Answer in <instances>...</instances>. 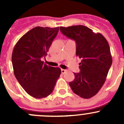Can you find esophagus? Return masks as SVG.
<instances>
[{
	"label": "esophagus",
	"mask_w": 124,
	"mask_h": 124,
	"mask_svg": "<svg viewBox=\"0 0 124 124\" xmlns=\"http://www.w3.org/2000/svg\"><path fill=\"white\" fill-rule=\"evenodd\" d=\"M66 72H67V70H64V69H61V72H62V74L65 73Z\"/></svg>",
	"instance_id": "esophagus-1"
}]
</instances>
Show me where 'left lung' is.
<instances>
[{
	"label": "left lung",
	"mask_w": 124,
	"mask_h": 124,
	"mask_svg": "<svg viewBox=\"0 0 124 124\" xmlns=\"http://www.w3.org/2000/svg\"><path fill=\"white\" fill-rule=\"evenodd\" d=\"M61 32L76 42V56L81 59L80 72L69 85L83 98L95 95L103 86L112 63L109 45L101 33L83 25L60 27Z\"/></svg>",
	"instance_id": "obj_1"
}]
</instances>
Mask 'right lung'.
<instances>
[{
	"instance_id": "obj_1",
	"label": "right lung",
	"mask_w": 124,
	"mask_h": 124,
	"mask_svg": "<svg viewBox=\"0 0 124 124\" xmlns=\"http://www.w3.org/2000/svg\"><path fill=\"white\" fill-rule=\"evenodd\" d=\"M59 27H34L16 43L12 54L15 77L24 91L35 98H42L52 93L61 68L47 65L42 58L47 56Z\"/></svg>"
}]
</instances>
